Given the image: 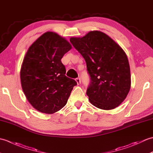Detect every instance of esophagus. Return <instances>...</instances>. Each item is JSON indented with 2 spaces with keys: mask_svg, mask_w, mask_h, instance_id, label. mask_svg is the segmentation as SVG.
<instances>
[{
  "mask_svg": "<svg viewBox=\"0 0 153 153\" xmlns=\"http://www.w3.org/2000/svg\"><path fill=\"white\" fill-rule=\"evenodd\" d=\"M76 81L77 85H79V84L81 83V79H80V78H76Z\"/></svg>",
  "mask_w": 153,
  "mask_h": 153,
  "instance_id": "obj_1",
  "label": "esophagus"
}]
</instances>
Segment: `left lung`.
I'll return each instance as SVG.
<instances>
[{"mask_svg":"<svg viewBox=\"0 0 153 153\" xmlns=\"http://www.w3.org/2000/svg\"><path fill=\"white\" fill-rule=\"evenodd\" d=\"M70 41L85 60L91 77L86 93L90 102L102 110L118 106L131 87L130 68L125 52L100 31H89L82 37H71Z\"/></svg>","mask_w":153,"mask_h":153,"instance_id":"1","label":"left lung"}]
</instances>
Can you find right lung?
I'll use <instances>...</instances> for the list:
<instances>
[{
    "mask_svg": "<svg viewBox=\"0 0 153 153\" xmlns=\"http://www.w3.org/2000/svg\"><path fill=\"white\" fill-rule=\"evenodd\" d=\"M71 48L65 38L51 31L39 37L25 54L20 70L22 87L32 106L45 114L58 112L66 105L76 81L66 76L62 63Z\"/></svg>",
    "mask_w": 153,
    "mask_h": 153,
    "instance_id": "obj_1",
    "label": "right lung"
}]
</instances>
